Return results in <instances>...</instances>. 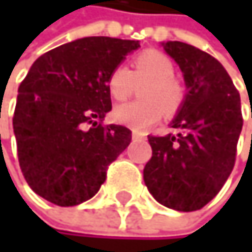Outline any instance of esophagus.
<instances>
[{"label":"esophagus","instance_id":"34e87169","mask_svg":"<svg viewBox=\"0 0 252 252\" xmlns=\"http://www.w3.org/2000/svg\"><path fill=\"white\" fill-rule=\"evenodd\" d=\"M131 136H133V139H142L145 134L140 133V131H137V130H133V131H131Z\"/></svg>","mask_w":252,"mask_h":252}]
</instances>
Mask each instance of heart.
Returning a JSON list of instances; mask_svg holds the SVG:
<instances>
[{
	"label": "heart",
	"instance_id": "obj_1",
	"mask_svg": "<svg viewBox=\"0 0 252 252\" xmlns=\"http://www.w3.org/2000/svg\"><path fill=\"white\" fill-rule=\"evenodd\" d=\"M140 86L142 99L119 104L113 109V119L118 124L143 130L160 121L163 112H175L185 96L181 83L174 77V63L160 51L148 50L137 54L133 60V71L119 64L109 74L107 88L110 95L118 99H127Z\"/></svg>",
	"mask_w": 252,
	"mask_h": 252
}]
</instances>
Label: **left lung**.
Returning a JSON list of instances; mask_svg holds the SVG:
<instances>
[{
  "mask_svg": "<svg viewBox=\"0 0 252 252\" xmlns=\"http://www.w3.org/2000/svg\"><path fill=\"white\" fill-rule=\"evenodd\" d=\"M180 66L188 88L171 128L177 133L148 136L153 157L143 180L160 204L178 212L204 207L225 185L242 131L240 95L215 57L199 48L163 43Z\"/></svg>",
  "mask_w": 252,
  "mask_h": 252,
  "instance_id": "1",
  "label": "left lung"
}]
</instances>
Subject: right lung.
Masks as SVG:
<instances>
[{
    "label": "right lung",
    "instance_id": "add662e5",
    "mask_svg": "<svg viewBox=\"0 0 252 252\" xmlns=\"http://www.w3.org/2000/svg\"><path fill=\"white\" fill-rule=\"evenodd\" d=\"M136 40L83 37L40 56L18 89L13 131L19 166L39 196L56 206L91 199L131 131L104 125L112 110L109 74Z\"/></svg>",
    "mask_w": 252,
    "mask_h": 252
}]
</instances>
